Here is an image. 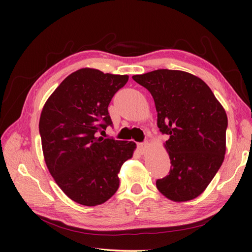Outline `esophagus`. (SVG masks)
<instances>
[{
  "instance_id": "obj_1",
  "label": "esophagus",
  "mask_w": 252,
  "mask_h": 252,
  "mask_svg": "<svg viewBox=\"0 0 252 252\" xmlns=\"http://www.w3.org/2000/svg\"><path fill=\"white\" fill-rule=\"evenodd\" d=\"M137 147H138V151H140L142 154H145L147 152V148H148V143L147 142L138 143Z\"/></svg>"
}]
</instances>
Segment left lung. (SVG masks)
<instances>
[{"label": "left lung", "mask_w": 252, "mask_h": 252, "mask_svg": "<svg viewBox=\"0 0 252 252\" xmlns=\"http://www.w3.org/2000/svg\"><path fill=\"white\" fill-rule=\"evenodd\" d=\"M132 78L152 94L157 126L170 136L164 144L170 172L156 181L157 189L173 201L194 199L206 189L224 160L225 110L210 88L189 72L158 69Z\"/></svg>", "instance_id": "1"}]
</instances>
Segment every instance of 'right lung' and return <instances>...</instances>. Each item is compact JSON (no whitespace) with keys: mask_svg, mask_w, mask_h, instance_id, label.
Instances as JSON below:
<instances>
[{"mask_svg":"<svg viewBox=\"0 0 252 252\" xmlns=\"http://www.w3.org/2000/svg\"><path fill=\"white\" fill-rule=\"evenodd\" d=\"M129 77L83 68L63 80L43 107L39 131L45 163L65 194L83 206L107 201L119 187L121 165L134 142L104 138L108 105Z\"/></svg>","mask_w":252,"mask_h":252,"instance_id":"add662e5","label":"right lung"}]
</instances>
